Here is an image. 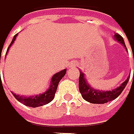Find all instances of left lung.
Masks as SVG:
<instances>
[{
    "label": "left lung",
    "instance_id": "8db88e82",
    "mask_svg": "<svg viewBox=\"0 0 134 134\" xmlns=\"http://www.w3.org/2000/svg\"><path fill=\"white\" fill-rule=\"evenodd\" d=\"M114 38L116 40H118L120 43H121L125 48L127 50L126 46L124 42V40L121 36L119 34H115ZM130 75L127 78V79L122 82L119 87L117 88L112 90V91H98L91 88L89 84L87 82V79L84 77V74L80 71L79 75V91L82 94V97L86 100L91 103L94 104H103L108 102L110 101L114 100L117 98L123 91V90L125 89L126 86L127 85L129 79H130Z\"/></svg>",
    "mask_w": 134,
    "mask_h": 134
}]
</instances>
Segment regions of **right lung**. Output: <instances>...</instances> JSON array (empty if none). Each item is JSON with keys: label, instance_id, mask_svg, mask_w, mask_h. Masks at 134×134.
I'll return each mask as SVG.
<instances>
[{"label": "right lung", "instance_id": "1", "mask_svg": "<svg viewBox=\"0 0 134 134\" xmlns=\"http://www.w3.org/2000/svg\"><path fill=\"white\" fill-rule=\"evenodd\" d=\"M18 34L15 35L11 43L9 44V47H8V50L6 52V55L8 52L9 47H10L13 42L15 41L16 36ZM0 63H1V57H0ZM66 70L64 69L56 74H55L53 75V77L52 78V82H51V85H50V87L48 88L47 91H45L43 94H39V95H36V96H29V97H24L22 95H17L16 94H13V96L16 98V99L17 101H19L20 102L23 103L24 105L27 107H41L43 106V105H46L47 103H49L50 102L52 101V99L55 97L57 87H58V85L59 81L62 79V78L66 75Z\"/></svg>", "mask_w": 134, "mask_h": 134}]
</instances>
